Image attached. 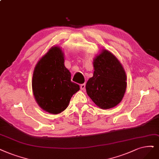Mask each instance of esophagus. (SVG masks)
<instances>
[{
  "instance_id": "esophagus-1",
  "label": "esophagus",
  "mask_w": 159,
  "mask_h": 159,
  "mask_svg": "<svg viewBox=\"0 0 159 159\" xmlns=\"http://www.w3.org/2000/svg\"><path fill=\"white\" fill-rule=\"evenodd\" d=\"M85 87H86L85 84H82L80 85V89H81L82 90H85Z\"/></svg>"
}]
</instances>
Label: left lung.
I'll return each mask as SVG.
<instances>
[{
	"instance_id": "left-lung-1",
	"label": "left lung",
	"mask_w": 159,
	"mask_h": 159,
	"mask_svg": "<svg viewBox=\"0 0 159 159\" xmlns=\"http://www.w3.org/2000/svg\"><path fill=\"white\" fill-rule=\"evenodd\" d=\"M93 76L86 85L87 94L99 108H113L122 101L126 92L125 70L118 59L105 49L93 59Z\"/></svg>"
}]
</instances>
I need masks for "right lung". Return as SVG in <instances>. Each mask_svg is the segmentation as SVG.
<instances>
[{"instance_id":"obj_1","label":"right lung","mask_w":159,"mask_h":159,"mask_svg":"<svg viewBox=\"0 0 159 159\" xmlns=\"http://www.w3.org/2000/svg\"><path fill=\"white\" fill-rule=\"evenodd\" d=\"M32 89L35 100L44 111L58 114L66 109L79 85L70 81V73L64 66L61 48L53 46L34 67Z\"/></svg>"}]
</instances>
